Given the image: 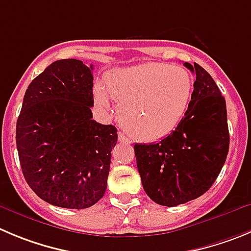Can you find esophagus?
<instances>
[{
	"instance_id": "obj_1",
	"label": "esophagus",
	"mask_w": 251,
	"mask_h": 251,
	"mask_svg": "<svg viewBox=\"0 0 251 251\" xmlns=\"http://www.w3.org/2000/svg\"><path fill=\"white\" fill-rule=\"evenodd\" d=\"M118 137H119V141H120V142H125V144H131V140L128 139V137H126L123 132H119Z\"/></svg>"
}]
</instances>
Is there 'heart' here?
Listing matches in <instances>:
<instances>
[{
	"instance_id": "1",
	"label": "heart",
	"mask_w": 251,
	"mask_h": 251,
	"mask_svg": "<svg viewBox=\"0 0 251 251\" xmlns=\"http://www.w3.org/2000/svg\"><path fill=\"white\" fill-rule=\"evenodd\" d=\"M191 73L179 65L150 62L119 68L95 86L94 98L102 109L109 97L118 102L119 120L135 140L158 141L184 118L193 94Z\"/></svg>"
}]
</instances>
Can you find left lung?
<instances>
[{
	"mask_svg": "<svg viewBox=\"0 0 251 251\" xmlns=\"http://www.w3.org/2000/svg\"><path fill=\"white\" fill-rule=\"evenodd\" d=\"M183 65L196 75L184 118L161 141L133 146L145 192L166 207L204 194L221 173L229 151L226 99L207 70L197 63Z\"/></svg>",
	"mask_w": 251,
	"mask_h": 251,
	"instance_id": "left-lung-1",
	"label": "left lung"
}]
</instances>
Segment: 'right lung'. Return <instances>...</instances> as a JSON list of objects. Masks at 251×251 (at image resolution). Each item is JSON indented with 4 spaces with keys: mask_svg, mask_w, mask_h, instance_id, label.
Segmentation results:
<instances>
[{
    "mask_svg": "<svg viewBox=\"0 0 251 251\" xmlns=\"http://www.w3.org/2000/svg\"><path fill=\"white\" fill-rule=\"evenodd\" d=\"M93 65L51 63L25 90L16 126L21 168L47 203L84 209L106 191L118 130L93 120Z\"/></svg>",
    "mask_w": 251,
    "mask_h": 251,
    "instance_id": "add662e5",
    "label": "right lung"
}]
</instances>
